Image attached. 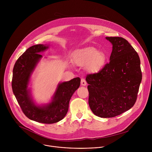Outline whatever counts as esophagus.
I'll list each match as a JSON object with an SVG mask.
<instances>
[{
  "label": "esophagus",
  "instance_id": "34e87169",
  "mask_svg": "<svg viewBox=\"0 0 152 152\" xmlns=\"http://www.w3.org/2000/svg\"><path fill=\"white\" fill-rule=\"evenodd\" d=\"M80 83L82 86H85V85H86V83H86V80L83 78H82L81 81H80Z\"/></svg>",
  "mask_w": 152,
  "mask_h": 152
}]
</instances>
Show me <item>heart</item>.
I'll return each mask as SVG.
<instances>
[{
  "label": "heart",
  "instance_id": "heart-1",
  "mask_svg": "<svg viewBox=\"0 0 152 152\" xmlns=\"http://www.w3.org/2000/svg\"><path fill=\"white\" fill-rule=\"evenodd\" d=\"M106 56L102 52H98L94 48H87L76 52L73 55V61L78 66L89 64L91 69H100L105 62Z\"/></svg>",
  "mask_w": 152,
  "mask_h": 152
}]
</instances>
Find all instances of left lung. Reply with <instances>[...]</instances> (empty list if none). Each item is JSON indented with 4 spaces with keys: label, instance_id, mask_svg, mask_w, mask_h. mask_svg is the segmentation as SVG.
Listing matches in <instances>:
<instances>
[{
    "label": "left lung",
    "instance_id": "left-lung-1",
    "mask_svg": "<svg viewBox=\"0 0 152 152\" xmlns=\"http://www.w3.org/2000/svg\"><path fill=\"white\" fill-rule=\"evenodd\" d=\"M113 45L110 61L98 73L87 75L88 103L102 118L121 114L134 105L142 80L137 52L122 37H106Z\"/></svg>",
    "mask_w": 152,
    "mask_h": 152
}]
</instances>
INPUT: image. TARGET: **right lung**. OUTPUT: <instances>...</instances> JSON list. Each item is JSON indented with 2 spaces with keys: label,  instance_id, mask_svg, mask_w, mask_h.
I'll return each instance as SVG.
<instances>
[{
  "label": "right lung",
  "instance_id": "obj_1",
  "mask_svg": "<svg viewBox=\"0 0 152 152\" xmlns=\"http://www.w3.org/2000/svg\"><path fill=\"white\" fill-rule=\"evenodd\" d=\"M48 46L37 45L28 48L15 62L13 69L12 88L14 94L24 114L37 122L52 124L61 120L68 112L70 100L79 87L80 79L59 83L52 101L43 106H36L28 89L30 76L42 55L39 52Z\"/></svg>",
  "mask_w": 152,
  "mask_h": 152
}]
</instances>
